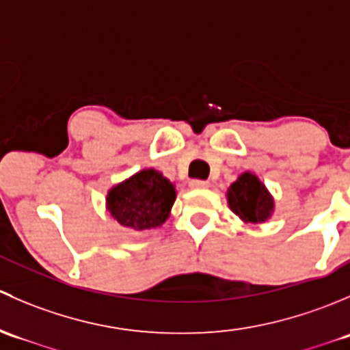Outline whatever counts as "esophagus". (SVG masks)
Wrapping results in <instances>:
<instances>
[{
	"instance_id": "esophagus-1",
	"label": "esophagus",
	"mask_w": 350,
	"mask_h": 350,
	"mask_svg": "<svg viewBox=\"0 0 350 350\" xmlns=\"http://www.w3.org/2000/svg\"><path fill=\"white\" fill-rule=\"evenodd\" d=\"M189 186H191L193 189H203V188H208L210 183L201 181V179H193V181H189Z\"/></svg>"
}]
</instances>
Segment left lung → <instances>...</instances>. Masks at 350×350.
<instances>
[{"label": "left lung", "instance_id": "1", "mask_svg": "<svg viewBox=\"0 0 350 350\" xmlns=\"http://www.w3.org/2000/svg\"><path fill=\"white\" fill-rule=\"evenodd\" d=\"M228 208L237 215L243 224H264L274 215V196L266 188L259 176L245 171L228 186Z\"/></svg>", "mask_w": 350, "mask_h": 350}]
</instances>
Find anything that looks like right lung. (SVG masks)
Wrapping results in <instances>:
<instances>
[{
	"mask_svg": "<svg viewBox=\"0 0 350 350\" xmlns=\"http://www.w3.org/2000/svg\"><path fill=\"white\" fill-rule=\"evenodd\" d=\"M174 183L154 167H146L116 183L107 193V211L122 227L144 232L161 227L174 204Z\"/></svg>",
	"mask_w": 350,
	"mask_h": 350,
	"instance_id": "obj_1",
	"label": "right lung"
}]
</instances>
